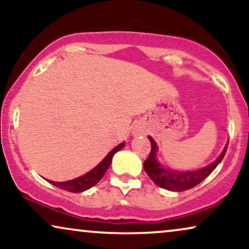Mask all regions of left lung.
<instances>
[{"instance_id": "left-lung-1", "label": "left lung", "mask_w": 249, "mask_h": 249, "mask_svg": "<svg viewBox=\"0 0 249 249\" xmlns=\"http://www.w3.org/2000/svg\"><path fill=\"white\" fill-rule=\"evenodd\" d=\"M151 142L152 148L149 152L148 158L144 162V169L147 173L151 180L154 181L155 185H158L161 188L172 190V192H183V190L190 189L203 181L214 169L216 168L217 164L222 161V159L226 155L228 144L224 147L223 152L213 163L207 165L206 168L199 169L197 171H175V170L165 169L156 160V152H158V146L155 142L153 141L152 137H148Z\"/></svg>"}]
</instances>
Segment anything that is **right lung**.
I'll use <instances>...</instances> for the list:
<instances>
[{
    "label": "right lung",
    "mask_w": 249,
    "mask_h": 249,
    "mask_svg": "<svg viewBox=\"0 0 249 249\" xmlns=\"http://www.w3.org/2000/svg\"><path fill=\"white\" fill-rule=\"evenodd\" d=\"M124 146V142H122V144L118 145L117 147H114L107 156H105L103 161H102L96 168H94L91 171L86 173V175L79 177V178L69 180V181H64V182H56V181H51V180H49V182L52 183L53 186L57 187V188L67 190V192H70V193L85 192V190L89 189L93 186L96 185V183L103 178V176L105 175V172H107L108 166L111 165L113 155L118 151H120Z\"/></svg>",
    "instance_id": "1"
}]
</instances>
